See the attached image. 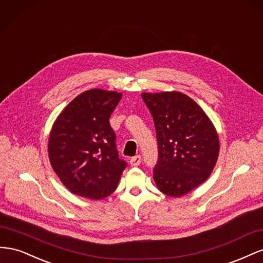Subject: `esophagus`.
Segmentation results:
<instances>
[{
	"mask_svg": "<svg viewBox=\"0 0 263 263\" xmlns=\"http://www.w3.org/2000/svg\"><path fill=\"white\" fill-rule=\"evenodd\" d=\"M129 162H130V165H133V166L139 165L141 163V156H135V157L130 158Z\"/></svg>",
	"mask_w": 263,
	"mask_h": 263,
	"instance_id": "1",
	"label": "esophagus"
}]
</instances>
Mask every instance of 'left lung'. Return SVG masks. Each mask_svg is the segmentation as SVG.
Returning <instances> with one entry per match:
<instances>
[{"mask_svg":"<svg viewBox=\"0 0 263 263\" xmlns=\"http://www.w3.org/2000/svg\"><path fill=\"white\" fill-rule=\"evenodd\" d=\"M141 98L156 127V184L168 196L185 195L211 176L219 154L217 132L202 107L184 93H141Z\"/></svg>","mask_w":263,"mask_h":263,"instance_id":"left-lung-1","label":"left lung"}]
</instances>
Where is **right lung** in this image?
Listing matches in <instances>:
<instances>
[{
    "instance_id": "obj_1",
    "label": "right lung",
    "mask_w": 263,
    "mask_h": 263,
    "mask_svg": "<svg viewBox=\"0 0 263 263\" xmlns=\"http://www.w3.org/2000/svg\"><path fill=\"white\" fill-rule=\"evenodd\" d=\"M122 93L92 89L62 109L50 130V164L71 193L102 200L117 187L127 163L119 159L109 125Z\"/></svg>"
}]
</instances>
